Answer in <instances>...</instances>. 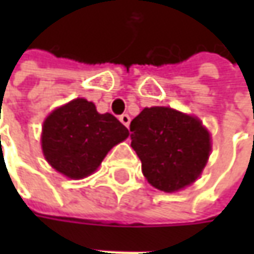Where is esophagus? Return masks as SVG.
Returning a JSON list of instances; mask_svg holds the SVG:
<instances>
[{
  "instance_id": "34e87169",
  "label": "esophagus",
  "mask_w": 254,
  "mask_h": 254,
  "mask_svg": "<svg viewBox=\"0 0 254 254\" xmlns=\"http://www.w3.org/2000/svg\"><path fill=\"white\" fill-rule=\"evenodd\" d=\"M120 122H122L126 127H128V126H130V122H131V119H130V116H128V114H122V116H120Z\"/></svg>"
}]
</instances>
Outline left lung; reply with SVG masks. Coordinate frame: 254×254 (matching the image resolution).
I'll return each instance as SVG.
<instances>
[{"label": "left lung", "mask_w": 254, "mask_h": 254, "mask_svg": "<svg viewBox=\"0 0 254 254\" xmlns=\"http://www.w3.org/2000/svg\"><path fill=\"white\" fill-rule=\"evenodd\" d=\"M131 147L144 177L164 192H175L199 177L210 151L202 123L168 107L144 109L130 124Z\"/></svg>", "instance_id": "left-lung-1"}]
</instances>
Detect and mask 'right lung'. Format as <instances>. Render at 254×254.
<instances>
[{"label":"right lung","mask_w":254,"mask_h":254,"mask_svg":"<svg viewBox=\"0 0 254 254\" xmlns=\"http://www.w3.org/2000/svg\"><path fill=\"white\" fill-rule=\"evenodd\" d=\"M128 137L113 114H100L86 99L55 110L44 123L42 150L55 170L69 178H84L96 171L106 154Z\"/></svg>","instance_id":"add662e5"}]
</instances>
